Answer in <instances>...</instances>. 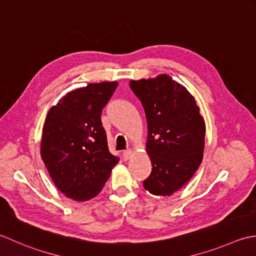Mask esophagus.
<instances>
[{
	"label": "esophagus",
	"mask_w": 256,
	"mask_h": 256,
	"mask_svg": "<svg viewBox=\"0 0 256 256\" xmlns=\"http://www.w3.org/2000/svg\"><path fill=\"white\" fill-rule=\"evenodd\" d=\"M122 154H124V158L127 160V159H129V158L132 157V150L128 149V150H126V151H124Z\"/></svg>",
	"instance_id": "34e87169"
}]
</instances>
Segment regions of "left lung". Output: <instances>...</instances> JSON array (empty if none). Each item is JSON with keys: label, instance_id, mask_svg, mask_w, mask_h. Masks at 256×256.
Instances as JSON below:
<instances>
[{"label": "left lung", "instance_id": "8db88e82", "mask_svg": "<svg viewBox=\"0 0 256 256\" xmlns=\"http://www.w3.org/2000/svg\"><path fill=\"white\" fill-rule=\"evenodd\" d=\"M142 102L148 124L147 152L152 171L144 186L154 196H171L199 168L204 150L206 124L194 96L162 74L130 80Z\"/></svg>", "mask_w": 256, "mask_h": 256}]
</instances>
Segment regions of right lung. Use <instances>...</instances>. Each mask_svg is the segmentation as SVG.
Returning <instances> with one entry per match:
<instances>
[{"label": "right lung", "instance_id": "obj_1", "mask_svg": "<svg viewBox=\"0 0 256 256\" xmlns=\"http://www.w3.org/2000/svg\"><path fill=\"white\" fill-rule=\"evenodd\" d=\"M117 82L88 84L67 92L46 116L40 157L62 194L76 201L96 196L119 158L109 152L100 116Z\"/></svg>", "mask_w": 256, "mask_h": 256}]
</instances>
